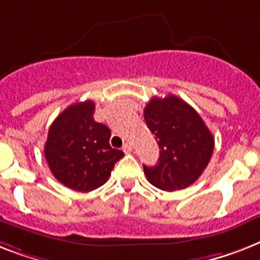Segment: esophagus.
<instances>
[{"mask_svg":"<svg viewBox=\"0 0 260 260\" xmlns=\"http://www.w3.org/2000/svg\"><path fill=\"white\" fill-rule=\"evenodd\" d=\"M122 149H123V151L126 153V154H127V153H132V151H133V146L130 145V143H124Z\"/></svg>","mask_w":260,"mask_h":260,"instance_id":"esophagus-1","label":"esophagus"}]
</instances>
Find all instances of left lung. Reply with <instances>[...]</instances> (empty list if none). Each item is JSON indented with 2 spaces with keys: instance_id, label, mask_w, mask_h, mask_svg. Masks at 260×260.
Segmentation results:
<instances>
[{
  "instance_id": "obj_1",
  "label": "left lung",
  "mask_w": 260,
  "mask_h": 260,
  "mask_svg": "<svg viewBox=\"0 0 260 260\" xmlns=\"http://www.w3.org/2000/svg\"><path fill=\"white\" fill-rule=\"evenodd\" d=\"M143 115L159 146L157 165H143L149 182L168 192L192 185L208 166L215 147L203 118L174 95L151 98Z\"/></svg>"
}]
</instances>
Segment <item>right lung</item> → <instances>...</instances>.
Wrapping results in <instances>:
<instances>
[{"instance_id":"add662e5","label":"right lung","mask_w":260,"mask_h":260,"mask_svg":"<svg viewBox=\"0 0 260 260\" xmlns=\"http://www.w3.org/2000/svg\"><path fill=\"white\" fill-rule=\"evenodd\" d=\"M92 101L75 103L49 127L44 154L56 180L78 192H91L109 180L123 151L110 146V128L94 119Z\"/></svg>"}]
</instances>
